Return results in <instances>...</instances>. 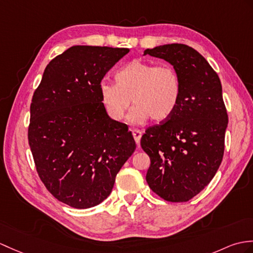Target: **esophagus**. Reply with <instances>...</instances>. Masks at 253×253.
I'll use <instances>...</instances> for the list:
<instances>
[{
	"instance_id": "34e87169",
	"label": "esophagus",
	"mask_w": 253,
	"mask_h": 253,
	"mask_svg": "<svg viewBox=\"0 0 253 253\" xmlns=\"http://www.w3.org/2000/svg\"><path fill=\"white\" fill-rule=\"evenodd\" d=\"M132 137H133L134 141H136V143L139 145L140 139H141V137H142V132H141V130H139V129H133V130H132Z\"/></svg>"
}]
</instances>
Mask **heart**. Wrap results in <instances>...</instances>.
<instances>
[{
    "mask_svg": "<svg viewBox=\"0 0 253 253\" xmlns=\"http://www.w3.org/2000/svg\"><path fill=\"white\" fill-rule=\"evenodd\" d=\"M115 83L101 82L99 93L108 115L122 121L131 104L130 121L143 123L148 119L161 122L168 119L181 97V80L175 69L167 63L134 59L115 73Z\"/></svg>",
    "mask_w": 253,
    "mask_h": 253,
    "instance_id": "obj_1",
    "label": "heart"
}]
</instances>
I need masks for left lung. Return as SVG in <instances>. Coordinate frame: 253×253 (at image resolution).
I'll list each match as a JSON object with an SVG mask.
<instances>
[{
    "instance_id": "8db88e82",
    "label": "left lung",
    "mask_w": 253,
    "mask_h": 253,
    "mask_svg": "<svg viewBox=\"0 0 253 253\" xmlns=\"http://www.w3.org/2000/svg\"><path fill=\"white\" fill-rule=\"evenodd\" d=\"M144 55L171 63L181 80V97L168 119L141 138L150 156V189L171 203L189 202L212 180L224 154L228 116L218 74L192 47L167 44Z\"/></svg>"
}]
</instances>
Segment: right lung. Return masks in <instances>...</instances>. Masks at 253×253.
Returning a JSON list of instances; mask_svg holds the SVG:
<instances>
[{"mask_svg":"<svg viewBox=\"0 0 253 253\" xmlns=\"http://www.w3.org/2000/svg\"><path fill=\"white\" fill-rule=\"evenodd\" d=\"M128 48L72 46L45 68L33 93L29 145L41 181L70 207L97 206L136 150L131 132L111 120L99 85Z\"/></svg>","mask_w":253,"mask_h":253,"instance_id":"add662e5","label":"right lung"}]
</instances>
